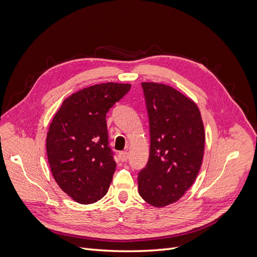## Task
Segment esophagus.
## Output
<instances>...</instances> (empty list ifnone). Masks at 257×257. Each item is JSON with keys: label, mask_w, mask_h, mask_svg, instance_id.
<instances>
[{"label": "esophagus", "mask_w": 257, "mask_h": 257, "mask_svg": "<svg viewBox=\"0 0 257 257\" xmlns=\"http://www.w3.org/2000/svg\"><path fill=\"white\" fill-rule=\"evenodd\" d=\"M119 158H120V160H121L122 162H125V161H127V159H128V153H127L126 151H121V152L119 153Z\"/></svg>", "instance_id": "1"}]
</instances>
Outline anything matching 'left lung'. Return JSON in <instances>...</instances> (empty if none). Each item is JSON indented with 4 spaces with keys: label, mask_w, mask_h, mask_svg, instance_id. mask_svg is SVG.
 Listing matches in <instances>:
<instances>
[{
    "label": "left lung",
    "mask_w": 257,
    "mask_h": 257,
    "mask_svg": "<svg viewBox=\"0 0 257 257\" xmlns=\"http://www.w3.org/2000/svg\"><path fill=\"white\" fill-rule=\"evenodd\" d=\"M150 124V155L138 192L153 207L174 204L195 181L203 163L205 128L196 103L170 85L143 82Z\"/></svg>",
    "instance_id": "left-lung-1"
}]
</instances>
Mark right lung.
I'll list each match as a JSON object with an SVG mask.
<instances>
[{"label": "right lung", "instance_id": "add662e5", "mask_svg": "<svg viewBox=\"0 0 257 257\" xmlns=\"http://www.w3.org/2000/svg\"><path fill=\"white\" fill-rule=\"evenodd\" d=\"M130 89V83L91 85L66 97L53 115L46 138L50 170L77 203H95L109 189L116 164L108 147L106 113Z\"/></svg>", "mask_w": 257, "mask_h": 257}]
</instances>
